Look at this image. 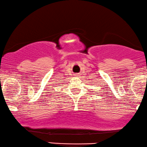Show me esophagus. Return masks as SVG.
Returning a JSON list of instances; mask_svg holds the SVG:
<instances>
[{"label": "esophagus", "instance_id": "obj_1", "mask_svg": "<svg viewBox=\"0 0 147 147\" xmlns=\"http://www.w3.org/2000/svg\"><path fill=\"white\" fill-rule=\"evenodd\" d=\"M74 76H78V74H76L75 75H74Z\"/></svg>", "mask_w": 147, "mask_h": 147}]
</instances>
